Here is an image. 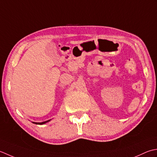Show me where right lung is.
<instances>
[{
  "mask_svg": "<svg viewBox=\"0 0 157 157\" xmlns=\"http://www.w3.org/2000/svg\"><path fill=\"white\" fill-rule=\"evenodd\" d=\"M49 121H50V120L47 121H44V122H42V123H35V122H33V123H34V124H44V123H46L47 122H49Z\"/></svg>",
  "mask_w": 157,
  "mask_h": 157,
  "instance_id": "add662e5",
  "label": "right lung"
}]
</instances>
